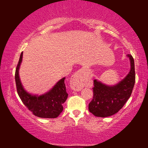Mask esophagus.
<instances>
[{
    "label": "esophagus",
    "mask_w": 148,
    "mask_h": 148,
    "mask_svg": "<svg viewBox=\"0 0 148 148\" xmlns=\"http://www.w3.org/2000/svg\"><path fill=\"white\" fill-rule=\"evenodd\" d=\"M82 80L80 75L78 72L74 74L71 78V81H70V87L72 90H75V91H80L82 88Z\"/></svg>",
    "instance_id": "obj_1"
}]
</instances>
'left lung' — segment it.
I'll return each instance as SVG.
<instances>
[{"label":"left lung","instance_id":"1","mask_svg":"<svg viewBox=\"0 0 148 148\" xmlns=\"http://www.w3.org/2000/svg\"><path fill=\"white\" fill-rule=\"evenodd\" d=\"M130 61V71L118 84L106 85L98 80H94V97L88 105L90 112L95 116L105 118L114 115L122 108L130 97L136 80L134 60L127 54Z\"/></svg>","mask_w":148,"mask_h":148}]
</instances>
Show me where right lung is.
<instances>
[{"mask_svg": "<svg viewBox=\"0 0 148 148\" xmlns=\"http://www.w3.org/2000/svg\"><path fill=\"white\" fill-rule=\"evenodd\" d=\"M23 54V52H22L15 72V81L20 98L34 116L43 118H57L62 112V104L68 96L64 84L66 78H62L51 90L40 96L28 93L24 88L19 76Z\"/></svg>", "mask_w": 148, "mask_h": 148, "instance_id": "right-lung-1", "label": "right lung"}]
</instances>
